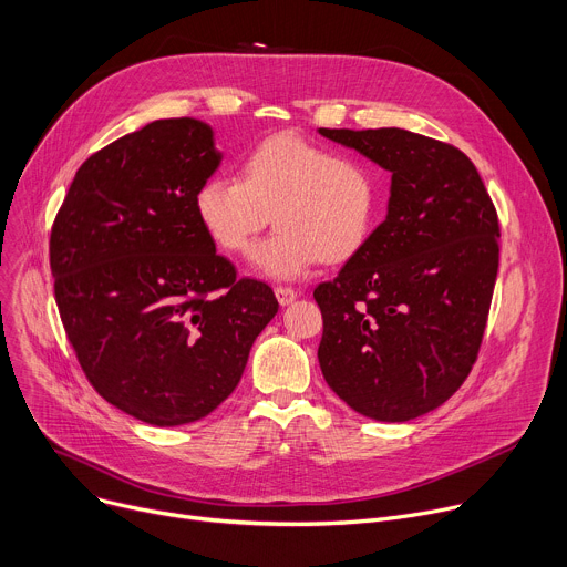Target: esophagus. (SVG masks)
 <instances>
[{
  "instance_id": "esophagus-1",
  "label": "esophagus",
  "mask_w": 567,
  "mask_h": 567,
  "mask_svg": "<svg viewBox=\"0 0 567 567\" xmlns=\"http://www.w3.org/2000/svg\"><path fill=\"white\" fill-rule=\"evenodd\" d=\"M275 295H277L281 307H288V303H292V301L297 299V290H292V288H288V286H277V288H275Z\"/></svg>"
}]
</instances>
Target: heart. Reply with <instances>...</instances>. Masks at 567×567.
Returning a JSON list of instances; mask_svg holds the SVG:
<instances>
[{"mask_svg": "<svg viewBox=\"0 0 567 567\" xmlns=\"http://www.w3.org/2000/svg\"><path fill=\"white\" fill-rule=\"evenodd\" d=\"M374 210V177L363 161L297 134L256 143L243 158L240 182L215 174L195 193L199 225L229 254L247 251L272 213L277 231L251 251V264L275 279L352 258L372 231Z\"/></svg>", "mask_w": 567, "mask_h": 567, "instance_id": "1", "label": "heart"}]
</instances>
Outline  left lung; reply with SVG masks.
I'll return each mask as SVG.
<instances>
[{"mask_svg":"<svg viewBox=\"0 0 567 567\" xmlns=\"http://www.w3.org/2000/svg\"><path fill=\"white\" fill-rule=\"evenodd\" d=\"M320 134L393 174L385 220L313 290L320 368L357 413L406 422L447 402L476 361L499 268L497 210L454 145L398 126Z\"/></svg>","mask_w":567,"mask_h":567,"instance_id":"left-lung-1","label":"left lung"}]
</instances>
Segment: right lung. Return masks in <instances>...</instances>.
Returning <instances> with one entry per match:
<instances>
[{
    "label": "right lung",
    "mask_w": 567,
    "mask_h": 567,
    "mask_svg": "<svg viewBox=\"0 0 567 567\" xmlns=\"http://www.w3.org/2000/svg\"><path fill=\"white\" fill-rule=\"evenodd\" d=\"M220 161L206 122H150L83 161L52 227L54 295L81 370L154 426L220 406L279 311L197 220L195 193Z\"/></svg>",
    "instance_id": "add662e5"
}]
</instances>
